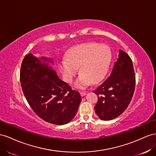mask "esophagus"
I'll return each instance as SVG.
<instances>
[{
    "label": "esophagus",
    "instance_id": "esophagus-1",
    "mask_svg": "<svg viewBox=\"0 0 156 156\" xmlns=\"http://www.w3.org/2000/svg\"><path fill=\"white\" fill-rule=\"evenodd\" d=\"M80 95L81 96H85L86 95V92H80Z\"/></svg>",
    "mask_w": 156,
    "mask_h": 156
}]
</instances>
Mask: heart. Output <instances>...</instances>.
<instances>
[{"mask_svg": "<svg viewBox=\"0 0 156 156\" xmlns=\"http://www.w3.org/2000/svg\"><path fill=\"white\" fill-rule=\"evenodd\" d=\"M111 58L109 49L105 45L88 43L73 48L59 65L64 80L71 83L79 68L81 74L75 82V87L83 89L103 78L108 69Z\"/></svg>", "mask_w": 156, "mask_h": 156, "instance_id": "obj_1", "label": "heart"}]
</instances>
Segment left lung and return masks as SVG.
<instances>
[{"label":"left lung","instance_id":"left-lung-1","mask_svg":"<svg viewBox=\"0 0 156 156\" xmlns=\"http://www.w3.org/2000/svg\"><path fill=\"white\" fill-rule=\"evenodd\" d=\"M135 87V74L130 57L122 50L110 75L93 91L98 95L95 112L102 120L117 118L127 108Z\"/></svg>","mask_w":156,"mask_h":156}]
</instances>
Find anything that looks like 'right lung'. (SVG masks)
<instances>
[{"instance_id":"right-lung-1","label":"right lung","mask_w":156,"mask_h":156,"mask_svg":"<svg viewBox=\"0 0 156 156\" xmlns=\"http://www.w3.org/2000/svg\"><path fill=\"white\" fill-rule=\"evenodd\" d=\"M51 59H38L31 53L22 61L20 82L30 106L38 116L48 123L65 125L76 114L81 96L67 83L57 76L48 64Z\"/></svg>"}]
</instances>
